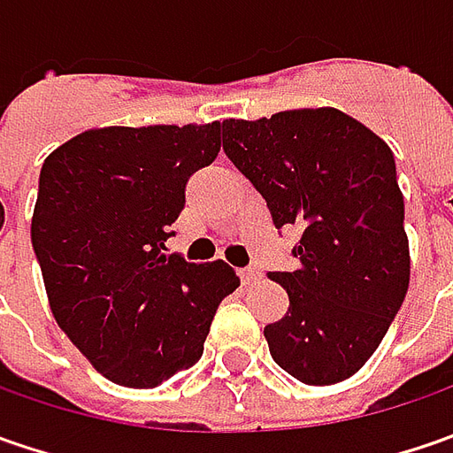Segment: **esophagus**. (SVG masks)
Returning <instances> with one entry per match:
<instances>
[{"instance_id": "obj_1", "label": "esophagus", "mask_w": 453, "mask_h": 453, "mask_svg": "<svg viewBox=\"0 0 453 453\" xmlns=\"http://www.w3.org/2000/svg\"><path fill=\"white\" fill-rule=\"evenodd\" d=\"M239 277H242L244 285H252V282H257L262 277V272L257 270V267H244V270H239Z\"/></svg>"}]
</instances>
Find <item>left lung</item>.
<instances>
[{
	"mask_svg": "<svg viewBox=\"0 0 453 453\" xmlns=\"http://www.w3.org/2000/svg\"><path fill=\"white\" fill-rule=\"evenodd\" d=\"M224 153L265 196L277 229H303L282 320L265 327L274 363L307 386H333L373 356L411 277L393 150L338 108L221 123Z\"/></svg>",
	"mask_w": 453,
	"mask_h": 453,
	"instance_id": "left-lung-1",
	"label": "left lung"
}]
</instances>
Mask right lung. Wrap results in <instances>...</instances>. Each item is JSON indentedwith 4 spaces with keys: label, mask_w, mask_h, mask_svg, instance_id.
I'll use <instances>...</instances> for the list:
<instances>
[{
    "label": "right lung",
    "mask_w": 453,
    "mask_h": 453,
    "mask_svg": "<svg viewBox=\"0 0 453 453\" xmlns=\"http://www.w3.org/2000/svg\"><path fill=\"white\" fill-rule=\"evenodd\" d=\"M221 149V123L108 126L44 158L32 247L50 310L97 373L156 388L191 368L219 303L239 288L224 262H186L165 239L186 181Z\"/></svg>",
    "instance_id": "right-lung-1"
}]
</instances>
